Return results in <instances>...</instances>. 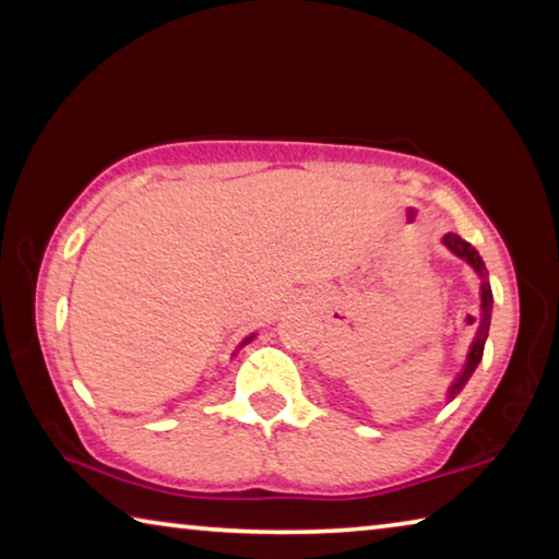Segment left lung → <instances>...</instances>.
<instances>
[{
	"instance_id": "left-lung-1",
	"label": "left lung",
	"mask_w": 559,
	"mask_h": 559,
	"mask_svg": "<svg viewBox=\"0 0 559 559\" xmlns=\"http://www.w3.org/2000/svg\"><path fill=\"white\" fill-rule=\"evenodd\" d=\"M443 246H447L449 251L456 253L459 259H463L468 263V266L478 273L480 278H484V283H480V323H478V333H476V340H473V345L468 349V357H466V365H463L461 374L453 380V384L449 386V402L456 396L463 386H466V382L471 380L473 370H476L480 357H484V345H486V337H488V328H490V310H493V293H490V286H488V273H486V263L484 259L478 257V251L473 249V246L468 241H463L459 234H447L443 236Z\"/></svg>"
}]
</instances>
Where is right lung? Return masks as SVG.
Returning a JSON list of instances; mask_svg holds the SVG:
<instances>
[{"label":"right lung","instance_id":"1","mask_svg":"<svg viewBox=\"0 0 559 559\" xmlns=\"http://www.w3.org/2000/svg\"><path fill=\"white\" fill-rule=\"evenodd\" d=\"M253 337H257V335H249V337H246V340H243V343H241V347H243V345H249V343H251V340H253Z\"/></svg>","mask_w":559,"mask_h":559}]
</instances>
